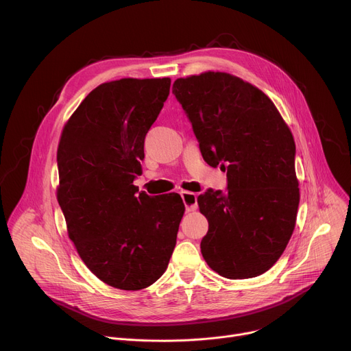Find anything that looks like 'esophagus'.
<instances>
[{
    "label": "esophagus",
    "instance_id": "34e87169",
    "mask_svg": "<svg viewBox=\"0 0 351 351\" xmlns=\"http://www.w3.org/2000/svg\"><path fill=\"white\" fill-rule=\"evenodd\" d=\"M180 195H182L183 204H184L187 213L197 210V194H195V193H191V191H182Z\"/></svg>",
    "mask_w": 351,
    "mask_h": 351
}]
</instances>
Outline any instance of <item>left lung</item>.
I'll return each instance as SVG.
<instances>
[{"label":"left lung","mask_w":351,"mask_h":351,"mask_svg":"<svg viewBox=\"0 0 351 351\" xmlns=\"http://www.w3.org/2000/svg\"><path fill=\"white\" fill-rule=\"evenodd\" d=\"M172 93L204 161L226 169V191L208 189L197 198L208 219L202 254L223 278L258 276L279 260L295 225L291 132L261 90L229 73L178 79Z\"/></svg>","instance_id":"1"}]
</instances>
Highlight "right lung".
<instances>
[{
    "instance_id": "obj_1",
    "label": "right lung",
    "mask_w": 351,
    "mask_h": 351,
    "mask_svg": "<svg viewBox=\"0 0 351 351\" xmlns=\"http://www.w3.org/2000/svg\"><path fill=\"white\" fill-rule=\"evenodd\" d=\"M171 79H121L95 87L64 128L58 203L87 268L104 283L140 290L165 272L184 204L178 193L148 195L144 138L169 95Z\"/></svg>"
}]
</instances>
